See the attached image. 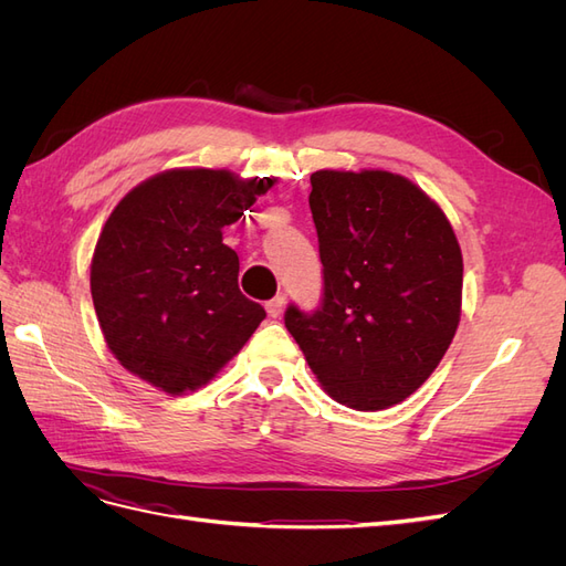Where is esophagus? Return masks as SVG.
I'll return each mask as SVG.
<instances>
[{
  "mask_svg": "<svg viewBox=\"0 0 566 566\" xmlns=\"http://www.w3.org/2000/svg\"><path fill=\"white\" fill-rule=\"evenodd\" d=\"M283 310H285V297H283V295H279V297H273V300L266 302V314H269L271 318H279V316L283 314Z\"/></svg>",
  "mask_w": 566,
  "mask_h": 566,
  "instance_id": "obj_1",
  "label": "esophagus"
}]
</instances>
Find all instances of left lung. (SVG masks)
I'll use <instances>...</instances> for the list:
<instances>
[{
	"instance_id": "8db88e82",
	"label": "left lung",
	"mask_w": 566,
	"mask_h": 566,
	"mask_svg": "<svg viewBox=\"0 0 566 566\" xmlns=\"http://www.w3.org/2000/svg\"><path fill=\"white\" fill-rule=\"evenodd\" d=\"M310 208L323 304L314 314L287 306L285 328L337 403L389 408L430 378L453 342L458 238L420 186L387 169H318Z\"/></svg>"
}]
</instances>
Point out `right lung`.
<instances>
[{
  "label": "right lung",
  "instance_id": "add662e5",
  "mask_svg": "<svg viewBox=\"0 0 566 566\" xmlns=\"http://www.w3.org/2000/svg\"><path fill=\"white\" fill-rule=\"evenodd\" d=\"M271 177L177 167L115 205L92 256V300L111 354L169 397L208 385L266 316L238 287L221 229L252 208Z\"/></svg>",
  "mask_w": 566,
  "mask_h": 566
}]
</instances>
